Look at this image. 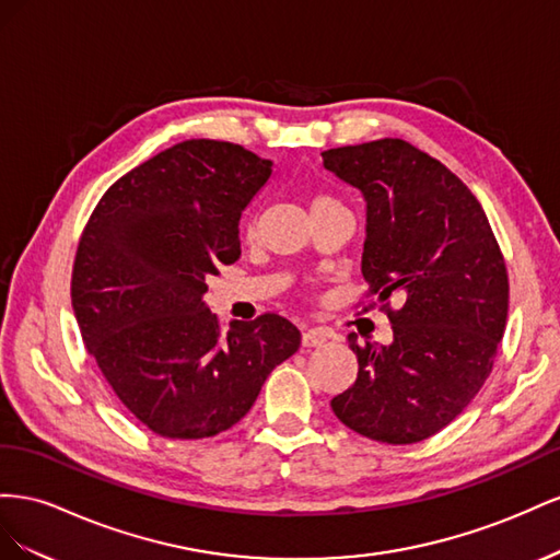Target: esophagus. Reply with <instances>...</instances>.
<instances>
[{"label":"esophagus","instance_id":"esophagus-1","mask_svg":"<svg viewBox=\"0 0 560 560\" xmlns=\"http://www.w3.org/2000/svg\"><path fill=\"white\" fill-rule=\"evenodd\" d=\"M326 340H328V335L324 330H318V328L302 332V347H318V345H324Z\"/></svg>","mask_w":560,"mask_h":560}]
</instances>
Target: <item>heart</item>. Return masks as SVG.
I'll return each mask as SVG.
<instances>
[{"label": "heart", "instance_id": "heart-1", "mask_svg": "<svg viewBox=\"0 0 560 560\" xmlns=\"http://www.w3.org/2000/svg\"><path fill=\"white\" fill-rule=\"evenodd\" d=\"M322 203H338V201H335L330 195H318V197L314 199V203H312V209H314V206H322ZM246 232L250 234V232H253V228L248 225V228H246Z\"/></svg>", "mask_w": 560, "mask_h": 560}]
</instances>
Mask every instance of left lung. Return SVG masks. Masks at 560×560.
<instances>
[{
  "instance_id": "obj_1",
  "label": "left lung",
  "mask_w": 560,
  "mask_h": 560,
  "mask_svg": "<svg viewBox=\"0 0 560 560\" xmlns=\"http://www.w3.org/2000/svg\"><path fill=\"white\" fill-rule=\"evenodd\" d=\"M363 191L361 271L389 316L394 342H347L357 382L330 401L357 434L406 445L439 434L492 371L509 312L504 255L481 203L439 159L401 138L322 152ZM398 292L405 305L390 307Z\"/></svg>"
}]
</instances>
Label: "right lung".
<instances>
[{
    "instance_id": "obj_1",
    "label": "right lung",
    "mask_w": 560,
    "mask_h": 560,
    "mask_svg": "<svg viewBox=\"0 0 560 560\" xmlns=\"http://www.w3.org/2000/svg\"><path fill=\"white\" fill-rule=\"evenodd\" d=\"M269 159L225 140H183L112 185L86 222L72 307L103 377L136 420L166 439L234 427L267 375L300 347L275 312L222 330L209 277L242 255L238 220Z\"/></svg>"
}]
</instances>
